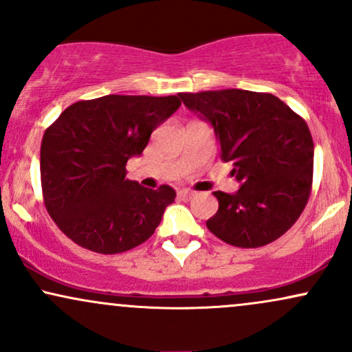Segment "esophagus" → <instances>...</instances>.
Segmentation results:
<instances>
[{"label": "esophagus", "instance_id": "1", "mask_svg": "<svg viewBox=\"0 0 352 352\" xmlns=\"http://www.w3.org/2000/svg\"><path fill=\"white\" fill-rule=\"evenodd\" d=\"M179 195L182 197V199H192L193 192H192V190H188V188H180Z\"/></svg>", "mask_w": 352, "mask_h": 352}]
</instances>
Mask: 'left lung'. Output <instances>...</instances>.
<instances>
[{
    "label": "left lung",
    "instance_id": "1",
    "mask_svg": "<svg viewBox=\"0 0 352 352\" xmlns=\"http://www.w3.org/2000/svg\"><path fill=\"white\" fill-rule=\"evenodd\" d=\"M215 132L220 159L240 188L215 192L213 235L240 248L272 243L293 227L309 199L314 145L305 120L273 94L225 89L180 94Z\"/></svg>",
    "mask_w": 352,
    "mask_h": 352
}]
</instances>
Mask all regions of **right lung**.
Instances as JSON below:
<instances>
[{
	"label": "right lung",
	"mask_w": 352,
	"mask_h": 352,
	"mask_svg": "<svg viewBox=\"0 0 352 352\" xmlns=\"http://www.w3.org/2000/svg\"><path fill=\"white\" fill-rule=\"evenodd\" d=\"M179 96H104L79 100L44 132L41 184L56 225L74 243L116 254L148 240L175 190L125 179L151 134L180 107Z\"/></svg>",
	"instance_id": "obj_1"
}]
</instances>
